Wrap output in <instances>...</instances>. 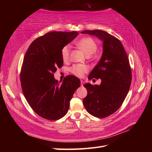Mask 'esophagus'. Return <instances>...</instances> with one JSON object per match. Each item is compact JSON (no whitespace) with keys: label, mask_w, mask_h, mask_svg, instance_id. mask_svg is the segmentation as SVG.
<instances>
[{"label":"esophagus","mask_w":152,"mask_h":152,"mask_svg":"<svg viewBox=\"0 0 152 152\" xmlns=\"http://www.w3.org/2000/svg\"><path fill=\"white\" fill-rule=\"evenodd\" d=\"M80 82H81V86H82L83 84H84V82H83V80H81V81H80Z\"/></svg>","instance_id":"obj_1"}]
</instances>
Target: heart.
<instances>
[{"instance_id": "heart-1", "label": "heart", "mask_w": 152, "mask_h": 152, "mask_svg": "<svg viewBox=\"0 0 152 152\" xmlns=\"http://www.w3.org/2000/svg\"><path fill=\"white\" fill-rule=\"evenodd\" d=\"M76 45L81 49L88 56H91L97 49V44L94 39L90 37L82 38L77 41ZM71 47L67 44L61 50V57L64 62H67L70 59ZM70 72L74 75L78 77H82L86 72L88 71V68L84 64H74L70 68Z\"/></svg>"}]
</instances>
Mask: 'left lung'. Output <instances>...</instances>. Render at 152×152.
Returning a JSON list of instances; mask_svg holds the SVG:
<instances>
[{"instance_id":"1","label":"left lung","mask_w":152,"mask_h":152,"mask_svg":"<svg viewBox=\"0 0 152 152\" xmlns=\"http://www.w3.org/2000/svg\"><path fill=\"white\" fill-rule=\"evenodd\" d=\"M97 37L103 42L101 59L89 74V80H101L99 86L86 83L88 95L83 100L86 110L96 118L114 114L124 102L129 90L132 72L129 61L121 41L101 30L81 32Z\"/></svg>"}]
</instances>
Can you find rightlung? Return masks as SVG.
I'll return each mask as SVG.
<instances>
[{
  "label": "right lung",
  "mask_w": 152,
  "mask_h": 152,
  "mask_svg": "<svg viewBox=\"0 0 152 152\" xmlns=\"http://www.w3.org/2000/svg\"><path fill=\"white\" fill-rule=\"evenodd\" d=\"M77 32H50L35 39L25 53L20 72L23 93L35 113L55 121L66 115L70 101L80 86L77 77L66 76L60 83L54 78L62 67L61 50L75 38Z\"/></svg>",
  "instance_id": "1"
}]
</instances>
